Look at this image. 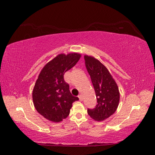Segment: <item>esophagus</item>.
<instances>
[{"label": "esophagus", "instance_id": "esophagus-1", "mask_svg": "<svg viewBox=\"0 0 155 155\" xmlns=\"http://www.w3.org/2000/svg\"><path fill=\"white\" fill-rule=\"evenodd\" d=\"M78 98H79V100L81 101H83V96H82V95H81V94H80V95H78Z\"/></svg>", "mask_w": 155, "mask_h": 155}]
</instances>
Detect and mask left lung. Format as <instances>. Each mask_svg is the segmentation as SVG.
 <instances>
[{
  "label": "left lung",
  "mask_w": 155,
  "mask_h": 155,
  "mask_svg": "<svg viewBox=\"0 0 155 155\" xmlns=\"http://www.w3.org/2000/svg\"><path fill=\"white\" fill-rule=\"evenodd\" d=\"M84 59L98 103L95 108L87 109V114L94 120L103 121L116 111L120 101L119 89L109 70L101 61L91 56L85 55Z\"/></svg>",
  "instance_id": "left-lung-1"
}]
</instances>
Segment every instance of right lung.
<instances>
[{
	"mask_svg": "<svg viewBox=\"0 0 155 155\" xmlns=\"http://www.w3.org/2000/svg\"><path fill=\"white\" fill-rule=\"evenodd\" d=\"M78 53L58 54L41 70L33 90L35 108L46 119L59 122L69 115L72 103L78 100L73 96L65 82V72L80 59Z\"/></svg>",
	"mask_w": 155,
	"mask_h": 155,
	"instance_id": "1",
	"label": "right lung"
}]
</instances>
